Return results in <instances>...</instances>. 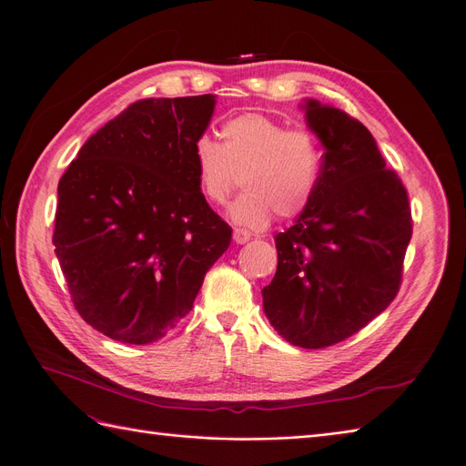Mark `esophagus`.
Listing matches in <instances>:
<instances>
[{
    "mask_svg": "<svg viewBox=\"0 0 466 466\" xmlns=\"http://www.w3.org/2000/svg\"><path fill=\"white\" fill-rule=\"evenodd\" d=\"M249 239H251V234L248 230H244V228L234 230V242L236 244H246V242H249Z\"/></svg>",
    "mask_w": 466,
    "mask_h": 466,
    "instance_id": "obj_1",
    "label": "esophagus"
}]
</instances>
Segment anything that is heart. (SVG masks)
I'll return each mask as SVG.
<instances>
[{"mask_svg": "<svg viewBox=\"0 0 466 466\" xmlns=\"http://www.w3.org/2000/svg\"><path fill=\"white\" fill-rule=\"evenodd\" d=\"M222 142L201 134L194 140V167L203 196L224 203L242 177L246 194L228 209L236 224L265 228L274 213L301 215L311 203L322 168L315 132L289 128L261 113H244L220 127Z\"/></svg>", "mask_w": 466, "mask_h": 466, "instance_id": "heart-1", "label": "heart"}]
</instances>
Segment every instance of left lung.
I'll return each mask as SVG.
<instances>
[{
  "instance_id": "8db88e82",
  "label": "left lung",
  "mask_w": 466,
  "mask_h": 466,
  "mask_svg": "<svg viewBox=\"0 0 466 466\" xmlns=\"http://www.w3.org/2000/svg\"><path fill=\"white\" fill-rule=\"evenodd\" d=\"M324 153L317 192L274 242L263 311L291 346L320 350L367 326L398 296L412 236L407 189L372 134L341 109L307 99Z\"/></svg>"
}]
</instances>
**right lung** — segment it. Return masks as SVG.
Segmentation results:
<instances>
[{"instance_id":"1","label":"right lung","mask_w":466,"mask_h":466,"mask_svg":"<svg viewBox=\"0 0 466 466\" xmlns=\"http://www.w3.org/2000/svg\"><path fill=\"white\" fill-rule=\"evenodd\" d=\"M213 111L211 94L136 101L59 180L56 255L78 315L111 339L146 346L168 334L230 246L194 167Z\"/></svg>"}]
</instances>
